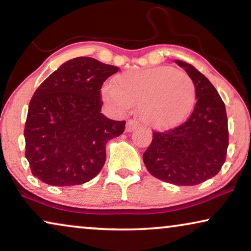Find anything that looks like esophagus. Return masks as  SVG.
<instances>
[{"label": "esophagus", "mask_w": 251, "mask_h": 251, "mask_svg": "<svg viewBox=\"0 0 251 251\" xmlns=\"http://www.w3.org/2000/svg\"><path fill=\"white\" fill-rule=\"evenodd\" d=\"M137 126H139V123L130 119V121L126 123V132H133L134 129L137 128Z\"/></svg>", "instance_id": "obj_1"}]
</instances>
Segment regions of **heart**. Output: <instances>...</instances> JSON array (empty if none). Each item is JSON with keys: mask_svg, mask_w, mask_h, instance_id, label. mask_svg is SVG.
<instances>
[{"mask_svg": "<svg viewBox=\"0 0 251 251\" xmlns=\"http://www.w3.org/2000/svg\"><path fill=\"white\" fill-rule=\"evenodd\" d=\"M102 99L116 112L137 105L140 117L151 127L168 129L192 111L196 85L182 70L159 66L119 75L102 89Z\"/></svg>", "mask_w": 251, "mask_h": 251, "instance_id": "heart-1", "label": "heart"}]
</instances>
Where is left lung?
<instances>
[{
	"label": "left lung",
	"mask_w": 251,
	"mask_h": 251,
	"mask_svg": "<svg viewBox=\"0 0 251 251\" xmlns=\"http://www.w3.org/2000/svg\"><path fill=\"white\" fill-rule=\"evenodd\" d=\"M175 62L195 83L196 105L183 124L164 133L153 132L143 161L150 174L161 181L197 185L217 175L226 159V109L206 76L190 63L181 60Z\"/></svg>",
	"instance_id": "left-lung-1"
}]
</instances>
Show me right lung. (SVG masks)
Wrapping results in <instances>:
<instances>
[{"instance_id":"add662e5","label":"right lung","mask_w":251,"mask_h":251,"mask_svg":"<svg viewBox=\"0 0 251 251\" xmlns=\"http://www.w3.org/2000/svg\"><path fill=\"white\" fill-rule=\"evenodd\" d=\"M89 56L59 67L38 86L29 102L25 141L35 177L53 186L83 184L105 162V144L123 134L125 121L101 114V87L118 72Z\"/></svg>"}]
</instances>
